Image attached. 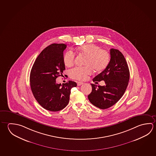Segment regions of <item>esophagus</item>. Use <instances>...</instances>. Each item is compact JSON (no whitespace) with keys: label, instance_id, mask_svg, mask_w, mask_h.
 <instances>
[{"label":"esophagus","instance_id":"esophagus-1","mask_svg":"<svg viewBox=\"0 0 156 156\" xmlns=\"http://www.w3.org/2000/svg\"><path fill=\"white\" fill-rule=\"evenodd\" d=\"M82 84H83V82H77V85H78V86H80V85H81Z\"/></svg>","mask_w":156,"mask_h":156}]
</instances>
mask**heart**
Listing matches in <instances>:
<instances>
[{"mask_svg": "<svg viewBox=\"0 0 156 156\" xmlns=\"http://www.w3.org/2000/svg\"><path fill=\"white\" fill-rule=\"evenodd\" d=\"M77 52L85 56L84 65L82 67H76L69 71V76L72 79L83 80L91 74L93 69L96 72L104 71L108 66L110 61V54L106 50L101 49L96 44H84L77 48ZM75 54L71 51H66L63 56V63L67 67L73 65Z\"/></svg>", "mask_w": 156, "mask_h": 156, "instance_id": "heart-1", "label": "heart"}]
</instances>
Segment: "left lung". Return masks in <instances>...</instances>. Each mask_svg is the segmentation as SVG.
Here are the masks:
<instances>
[{
  "label": "left lung",
  "instance_id": "1",
  "mask_svg": "<svg viewBox=\"0 0 156 156\" xmlns=\"http://www.w3.org/2000/svg\"><path fill=\"white\" fill-rule=\"evenodd\" d=\"M111 59L106 68L93 79V82L104 80V86L91 84V93L88 99L95 106L107 109L120 100L128 85L130 73L122 53L118 50H110Z\"/></svg>",
  "mask_w": 156,
  "mask_h": 156
}]
</instances>
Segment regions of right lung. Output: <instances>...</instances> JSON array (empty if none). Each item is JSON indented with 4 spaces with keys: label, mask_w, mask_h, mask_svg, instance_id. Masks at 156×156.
Here are the masks:
<instances>
[{
    "label": "right lung",
    "mask_w": 156,
    "mask_h": 156,
    "mask_svg": "<svg viewBox=\"0 0 156 156\" xmlns=\"http://www.w3.org/2000/svg\"><path fill=\"white\" fill-rule=\"evenodd\" d=\"M65 44H52L38 55L30 73V85L33 95L44 108L52 112L59 111L68 105L72 88L76 82L69 80L61 85L56 79L65 69L63 63Z\"/></svg>",
    "instance_id": "obj_1"
}]
</instances>
